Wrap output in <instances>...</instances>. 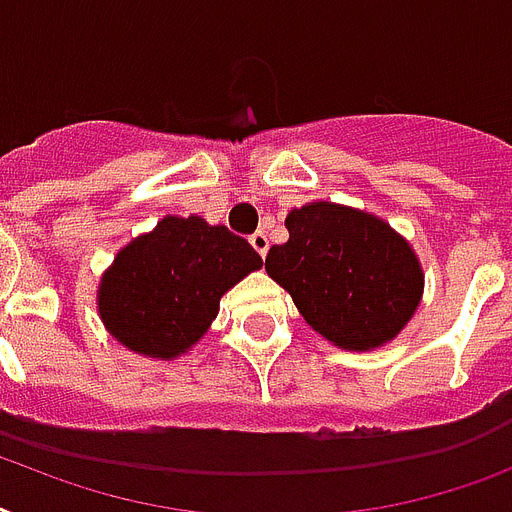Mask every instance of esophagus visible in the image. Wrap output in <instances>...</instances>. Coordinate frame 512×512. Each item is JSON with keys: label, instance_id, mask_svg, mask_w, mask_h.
<instances>
[{"label": "esophagus", "instance_id": "1", "mask_svg": "<svg viewBox=\"0 0 512 512\" xmlns=\"http://www.w3.org/2000/svg\"><path fill=\"white\" fill-rule=\"evenodd\" d=\"M251 246H253V251L259 253L261 259H264L266 251H269V238H266L264 232H253V235H251Z\"/></svg>", "mask_w": 512, "mask_h": 512}]
</instances>
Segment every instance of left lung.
Segmentation results:
<instances>
[{
    "mask_svg": "<svg viewBox=\"0 0 512 512\" xmlns=\"http://www.w3.org/2000/svg\"><path fill=\"white\" fill-rule=\"evenodd\" d=\"M290 238L269 248L266 274L314 332L342 350L395 340L424 295L416 251L382 217L311 201L285 217Z\"/></svg>",
    "mask_w": 512,
    "mask_h": 512,
    "instance_id": "1",
    "label": "left lung"
}]
</instances>
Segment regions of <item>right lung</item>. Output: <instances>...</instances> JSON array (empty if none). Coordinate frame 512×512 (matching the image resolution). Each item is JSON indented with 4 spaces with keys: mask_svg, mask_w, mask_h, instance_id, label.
Listing matches in <instances>:
<instances>
[{
    "mask_svg": "<svg viewBox=\"0 0 512 512\" xmlns=\"http://www.w3.org/2000/svg\"><path fill=\"white\" fill-rule=\"evenodd\" d=\"M261 264L225 225L167 214L117 251L101 274L96 311L122 348L175 361L209 332L222 295Z\"/></svg>",
    "mask_w": 512,
    "mask_h": 512,
    "instance_id": "1",
    "label": "right lung"
}]
</instances>
